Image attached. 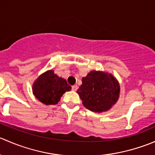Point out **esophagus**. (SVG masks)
Instances as JSON below:
<instances>
[{
  "mask_svg": "<svg viewBox=\"0 0 155 155\" xmlns=\"http://www.w3.org/2000/svg\"><path fill=\"white\" fill-rule=\"evenodd\" d=\"M77 88H78V87H77V85H73V86H72V89H73L74 91H76L77 90Z\"/></svg>",
  "mask_w": 155,
  "mask_h": 155,
  "instance_id": "obj_1",
  "label": "esophagus"
}]
</instances>
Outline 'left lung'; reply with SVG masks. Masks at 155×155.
<instances>
[{
  "mask_svg": "<svg viewBox=\"0 0 155 155\" xmlns=\"http://www.w3.org/2000/svg\"><path fill=\"white\" fill-rule=\"evenodd\" d=\"M82 82L77 93L88 110L99 113L107 112L119 98L120 84L111 73L91 70Z\"/></svg>",
  "mask_w": 155,
  "mask_h": 155,
  "instance_id": "obj_1",
  "label": "left lung"
}]
</instances>
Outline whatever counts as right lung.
I'll use <instances>...</instances> for the list:
<instances>
[{
  "mask_svg": "<svg viewBox=\"0 0 155 155\" xmlns=\"http://www.w3.org/2000/svg\"><path fill=\"white\" fill-rule=\"evenodd\" d=\"M71 90L66 79L59 77L53 70L44 72L38 76L32 85L33 94L45 105H54L60 101L62 95Z\"/></svg>",
  "mask_w": 155,
  "mask_h": 155,
  "instance_id": "obj_1",
  "label": "right lung"
}]
</instances>
